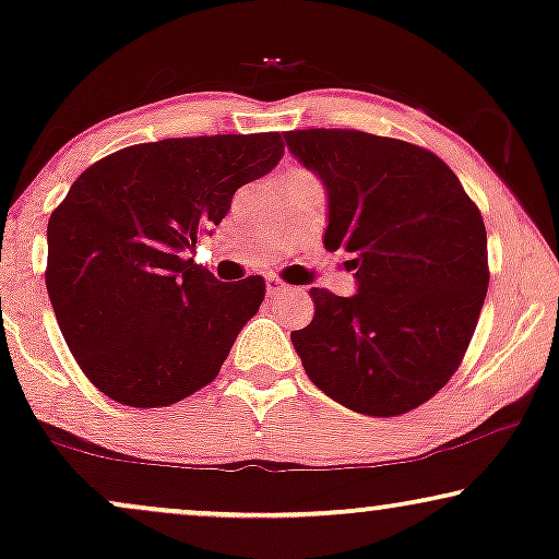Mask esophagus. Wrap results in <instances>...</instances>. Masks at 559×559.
<instances>
[{
  "label": "esophagus",
  "mask_w": 559,
  "mask_h": 559,
  "mask_svg": "<svg viewBox=\"0 0 559 559\" xmlns=\"http://www.w3.org/2000/svg\"><path fill=\"white\" fill-rule=\"evenodd\" d=\"M289 285H285L280 277H266V293L270 295H280V293H287Z\"/></svg>",
  "instance_id": "esophagus-1"
}]
</instances>
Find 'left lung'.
Segmentation results:
<instances>
[{"mask_svg": "<svg viewBox=\"0 0 559 559\" xmlns=\"http://www.w3.org/2000/svg\"><path fill=\"white\" fill-rule=\"evenodd\" d=\"M287 147L328 188L325 249L348 251L358 293L312 287L293 331L320 392L369 417L432 400L461 366L488 289L486 226L455 173L419 144L358 129H297Z\"/></svg>", "mask_w": 559, "mask_h": 559, "instance_id": "left-lung-1", "label": "left lung"}]
</instances>
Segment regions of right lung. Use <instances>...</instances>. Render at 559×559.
Wrapping results in <instances>:
<instances>
[{"label":"right lung","mask_w":559,"mask_h":559,"mask_svg":"<svg viewBox=\"0 0 559 559\" xmlns=\"http://www.w3.org/2000/svg\"><path fill=\"white\" fill-rule=\"evenodd\" d=\"M282 152L280 132L175 136L111 152L75 178L50 213L45 285L98 392L152 409L218 377L266 285L259 274L218 282L188 251Z\"/></svg>","instance_id":"right-lung-1"}]
</instances>
